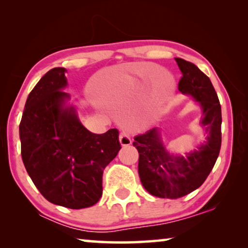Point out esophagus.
<instances>
[{
	"mask_svg": "<svg viewBox=\"0 0 248 248\" xmlns=\"http://www.w3.org/2000/svg\"><path fill=\"white\" fill-rule=\"evenodd\" d=\"M119 141H120V144L123 146H127V145H130L131 144V138H130V136L128 133L125 132H121L120 136H119Z\"/></svg>",
	"mask_w": 248,
	"mask_h": 248,
	"instance_id": "esophagus-1",
	"label": "esophagus"
}]
</instances>
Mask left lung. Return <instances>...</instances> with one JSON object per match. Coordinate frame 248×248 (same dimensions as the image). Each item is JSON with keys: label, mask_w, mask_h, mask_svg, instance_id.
I'll return each instance as SVG.
<instances>
[{"label": "left lung", "mask_w": 248, "mask_h": 248, "mask_svg": "<svg viewBox=\"0 0 248 248\" xmlns=\"http://www.w3.org/2000/svg\"><path fill=\"white\" fill-rule=\"evenodd\" d=\"M182 78L178 90L189 94L202 107L201 124L207 132L203 144L187 155L176 157L166 152L156 128L134 137L139 152L138 171L143 187L158 198L177 199L204 183L221 149V105L210 78L189 61L175 58Z\"/></svg>", "instance_id": "obj_1"}]
</instances>
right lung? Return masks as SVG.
<instances>
[{"label":"right lung","instance_id":"1","mask_svg":"<svg viewBox=\"0 0 248 248\" xmlns=\"http://www.w3.org/2000/svg\"><path fill=\"white\" fill-rule=\"evenodd\" d=\"M64 68L46 73L29 93L19 138L29 177L46 199L70 209H84L103 195V173L121 144L119 131L97 134L79 123L69 94Z\"/></svg>","mask_w":248,"mask_h":248}]
</instances>
